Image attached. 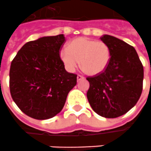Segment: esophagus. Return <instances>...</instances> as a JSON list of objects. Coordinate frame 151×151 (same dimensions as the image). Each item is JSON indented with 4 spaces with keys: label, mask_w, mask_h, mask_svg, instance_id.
<instances>
[{
    "label": "esophagus",
    "mask_w": 151,
    "mask_h": 151,
    "mask_svg": "<svg viewBox=\"0 0 151 151\" xmlns=\"http://www.w3.org/2000/svg\"><path fill=\"white\" fill-rule=\"evenodd\" d=\"M85 78L83 77V76L81 75H78V77H77V79H78V81H81V80H83Z\"/></svg>",
    "instance_id": "1"
}]
</instances>
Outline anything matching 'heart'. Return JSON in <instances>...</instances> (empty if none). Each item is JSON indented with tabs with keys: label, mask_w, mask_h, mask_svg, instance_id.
Returning a JSON list of instances; mask_svg holds the SVG:
<instances>
[{
	"label": "heart",
	"mask_w": 151,
	"mask_h": 151,
	"mask_svg": "<svg viewBox=\"0 0 151 151\" xmlns=\"http://www.w3.org/2000/svg\"><path fill=\"white\" fill-rule=\"evenodd\" d=\"M60 58L69 72H73L79 64L90 75H97L106 70L111 52L109 45L101 41L87 37L73 39L60 51Z\"/></svg>",
	"instance_id": "obj_1"
}]
</instances>
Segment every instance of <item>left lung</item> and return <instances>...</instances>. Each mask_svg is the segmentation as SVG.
<instances>
[{
  "label": "left lung",
  "instance_id": "left-lung-1",
  "mask_svg": "<svg viewBox=\"0 0 151 151\" xmlns=\"http://www.w3.org/2000/svg\"><path fill=\"white\" fill-rule=\"evenodd\" d=\"M101 40L109 45L110 62L103 72L88 77L87 98L98 115L118 118L134 106L141 96L143 66L136 50L127 42L105 34Z\"/></svg>",
  "mask_w": 151,
  "mask_h": 151
}]
</instances>
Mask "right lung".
<instances>
[{
	"instance_id": "1",
	"label": "right lung",
	"mask_w": 151,
	"mask_h": 151,
	"mask_svg": "<svg viewBox=\"0 0 151 151\" xmlns=\"http://www.w3.org/2000/svg\"><path fill=\"white\" fill-rule=\"evenodd\" d=\"M65 41L64 34H59L29 41L11 63L10 93L31 118L45 120L57 115L77 84V75L67 72L60 58Z\"/></svg>"
}]
</instances>
